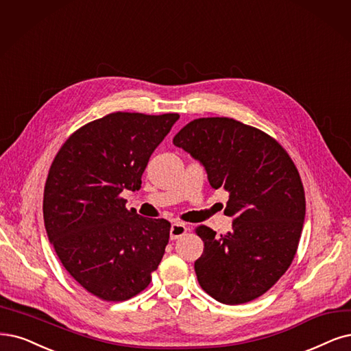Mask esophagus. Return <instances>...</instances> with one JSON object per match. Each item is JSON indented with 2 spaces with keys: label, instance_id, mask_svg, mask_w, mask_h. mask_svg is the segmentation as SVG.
<instances>
[{
  "label": "esophagus",
  "instance_id": "obj_1",
  "mask_svg": "<svg viewBox=\"0 0 351 351\" xmlns=\"http://www.w3.org/2000/svg\"><path fill=\"white\" fill-rule=\"evenodd\" d=\"M186 232H188L186 224L180 223V221H175V223L172 224V227H171V239H172V240H176V239H179V237L185 236Z\"/></svg>",
  "mask_w": 351,
  "mask_h": 351
}]
</instances>
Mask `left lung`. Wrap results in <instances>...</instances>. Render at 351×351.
Here are the masks:
<instances>
[{
    "label": "left lung",
    "instance_id": "obj_1",
    "mask_svg": "<svg viewBox=\"0 0 351 351\" xmlns=\"http://www.w3.org/2000/svg\"><path fill=\"white\" fill-rule=\"evenodd\" d=\"M173 145L230 195L224 214L232 218L231 231L195 228L204 241L195 262L201 288L227 305L262 296L291 266L302 232L305 191L291 156L267 133L228 117L191 121Z\"/></svg>",
    "mask_w": 351,
    "mask_h": 351
}]
</instances>
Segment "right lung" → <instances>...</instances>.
Returning <instances> with one entry per match:
<instances>
[{
    "instance_id": "add662e5",
    "label": "right lung",
    "mask_w": 351,
    "mask_h": 351,
    "mask_svg": "<svg viewBox=\"0 0 351 351\" xmlns=\"http://www.w3.org/2000/svg\"><path fill=\"white\" fill-rule=\"evenodd\" d=\"M179 114L111 112L73 132L49 169L43 193L47 237L68 274L108 302L145 291L169 243L171 223L125 208L152 153Z\"/></svg>"
}]
</instances>
